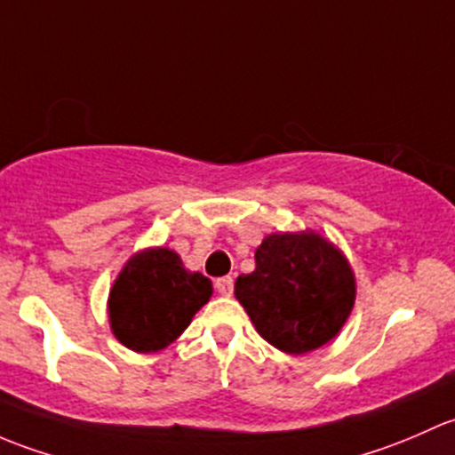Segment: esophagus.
Returning a JSON list of instances; mask_svg holds the SVG:
<instances>
[{
  "label": "esophagus",
  "instance_id": "34e87169",
  "mask_svg": "<svg viewBox=\"0 0 455 455\" xmlns=\"http://www.w3.org/2000/svg\"><path fill=\"white\" fill-rule=\"evenodd\" d=\"M217 291L221 293V296H226V298L232 296V291H234V280L229 278V275H226V278H219V280H217Z\"/></svg>",
  "mask_w": 455,
  "mask_h": 455
}]
</instances>
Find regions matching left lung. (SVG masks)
Here are the masks:
<instances>
[{
  "label": "left lung",
  "mask_w": 455,
  "mask_h": 455,
  "mask_svg": "<svg viewBox=\"0 0 455 455\" xmlns=\"http://www.w3.org/2000/svg\"><path fill=\"white\" fill-rule=\"evenodd\" d=\"M256 269L234 296L259 335L287 355L322 348L339 335L357 298L344 251L315 229L271 232L256 247Z\"/></svg>",
  "instance_id": "1"
}]
</instances>
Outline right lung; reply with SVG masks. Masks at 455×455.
<instances>
[{
	"mask_svg": "<svg viewBox=\"0 0 455 455\" xmlns=\"http://www.w3.org/2000/svg\"><path fill=\"white\" fill-rule=\"evenodd\" d=\"M212 296V280L188 271L171 247H144L124 262L107 299L116 339L135 353H159Z\"/></svg>",
	"mask_w": 455,
	"mask_h": 455,
	"instance_id": "right-lung-1",
	"label": "right lung"
}]
</instances>
